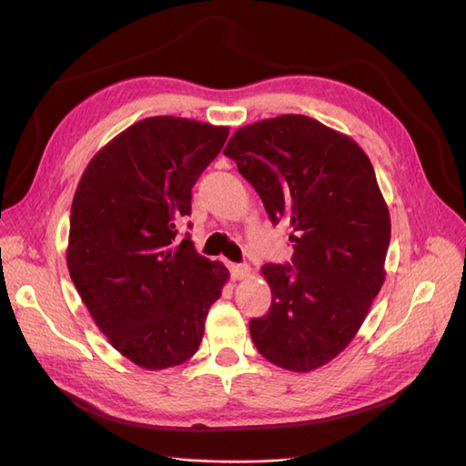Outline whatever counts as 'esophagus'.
Wrapping results in <instances>:
<instances>
[{"label":"esophagus","instance_id":"obj_1","mask_svg":"<svg viewBox=\"0 0 466 466\" xmlns=\"http://www.w3.org/2000/svg\"><path fill=\"white\" fill-rule=\"evenodd\" d=\"M231 278L233 279H245L250 276V266L248 264H231Z\"/></svg>","mask_w":466,"mask_h":466}]
</instances>
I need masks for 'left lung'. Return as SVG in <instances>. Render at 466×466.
Returning <instances> with one entry per match:
<instances>
[{
	"label": "left lung",
	"mask_w": 466,
	"mask_h": 466,
	"mask_svg": "<svg viewBox=\"0 0 466 466\" xmlns=\"http://www.w3.org/2000/svg\"><path fill=\"white\" fill-rule=\"evenodd\" d=\"M223 153L293 233L291 266L264 264L272 305L250 338L278 368L309 373L354 340L385 281L390 216L373 165L350 136L281 115L238 128Z\"/></svg>",
	"instance_id": "obj_1"
}]
</instances>
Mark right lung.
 Wrapping results in <instances>:
<instances>
[{"instance_id":"right-lung-1","label":"right lung","mask_w":466,"mask_h":466,"mask_svg":"<svg viewBox=\"0 0 466 466\" xmlns=\"http://www.w3.org/2000/svg\"><path fill=\"white\" fill-rule=\"evenodd\" d=\"M228 126L178 116L132 124L98 149L77 185L67 270L112 348L142 370L188 361L229 270L198 255L178 221Z\"/></svg>"}]
</instances>
